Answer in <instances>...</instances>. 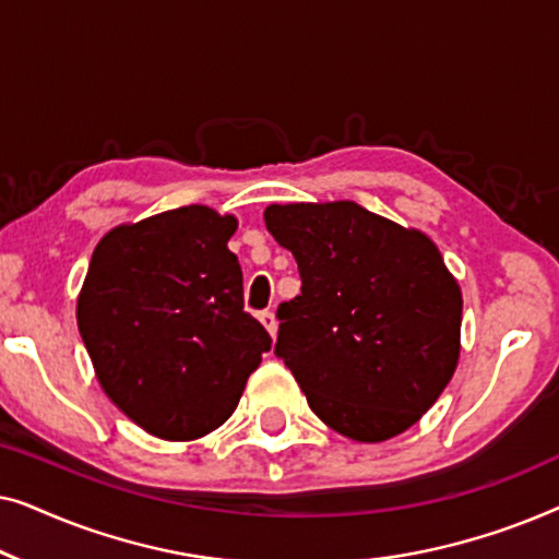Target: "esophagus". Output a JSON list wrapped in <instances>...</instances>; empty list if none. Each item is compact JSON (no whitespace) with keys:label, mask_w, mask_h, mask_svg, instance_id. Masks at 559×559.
I'll return each mask as SVG.
<instances>
[{"label":"esophagus","mask_w":559,"mask_h":559,"mask_svg":"<svg viewBox=\"0 0 559 559\" xmlns=\"http://www.w3.org/2000/svg\"><path fill=\"white\" fill-rule=\"evenodd\" d=\"M259 320H262V325L266 328V331H270V335L274 338V335H277V318H274V312L272 310H262L259 312Z\"/></svg>","instance_id":"obj_1"}]
</instances>
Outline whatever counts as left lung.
I'll return each instance as SVG.
<instances>
[{"mask_svg": "<svg viewBox=\"0 0 559 559\" xmlns=\"http://www.w3.org/2000/svg\"><path fill=\"white\" fill-rule=\"evenodd\" d=\"M264 221L300 270L274 354L310 409L358 442L407 430L461 356L463 297L438 247L354 201L274 203Z\"/></svg>", "mask_w": 559, "mask_h": 559, "instance_id": "8db88e82", "label": "left lung"}]
</instances>
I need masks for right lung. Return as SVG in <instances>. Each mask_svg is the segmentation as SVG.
<instances>
[{"label":"right lung","instance_id":"obj_1","mask_svg":"<svg viewBox=\"0 0 559 559\" xmlns=\"http://www.w3.org/2000/svg\"><path fill=\"white\" fill-rule=\"evenodd\" d=\"M236 226L209 205H182L111 228L91 257L81 338L106 396L155 438L195 440L224 425L272 346L243 312L228 249Z\"/></svg>","mask_w":559,"mask_h":559}]
</instances>
